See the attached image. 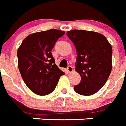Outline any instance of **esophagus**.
<instances>
[{
	"label": "esophagus",
	"mask_w": 126,
	"mask_h": 126,
	"mask_svg": "<svg viewBox=\"0 0 126 126\" xmlns=\"http://www.w3.org/2000/svg\"><path fill=\"white\" fill-rule=\"evenodd\" d=\"M67 70H68V71L69 72V73H71V72L73 71V67H72L71 66H69L68 68H67Z\"/></svg>",
	"instance_id": "34e87169"
}]
</instances>
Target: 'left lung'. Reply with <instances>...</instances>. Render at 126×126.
<instances>
[{
	"mask_svg": "<svg viewBox=\"0 0 126 126\" xmlns=\"http://www.w3.org/2000/svg\"><path fill=\"white\" fill-rule=\"evenodd\" d=\"M67 36L76 49L75 70L81 77L74 90L80 95H92L104 86L110 75L112 47L103 35L92 31L72 30Z\"/></svg>",
	"mask_w": 126,
	"mask_h": 126,
	"instance_id": "1",
	"label": "left lung"
}]
</instances>
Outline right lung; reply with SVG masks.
Listing matches in <instances>:
<instances>
[{"mask_svg":"<svg viewBox=\"0 0 126 126\" xmlns=\"http://www.w3.org/2000/svg\"><path fill=\"white\" fill-rule=\"evenodd\" d=\"M64 31L50 29L29 35L17 51L18 67L24 82L37 95H45L56 88L64 75L55 64L51 51Z\"/></svg>","mask_w":126,"mask_h":126,"instance_id":"add662e5","label":"right lung"}]
</instances>
